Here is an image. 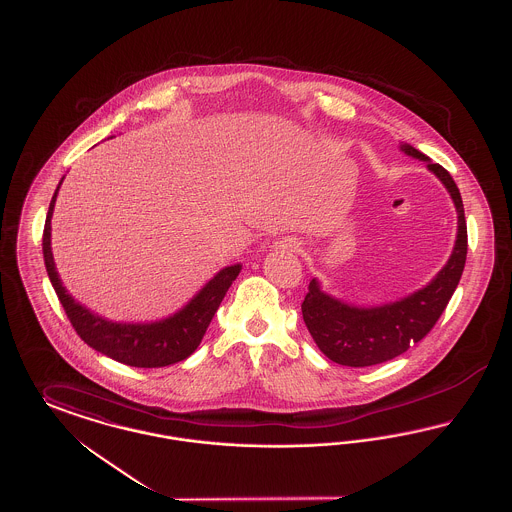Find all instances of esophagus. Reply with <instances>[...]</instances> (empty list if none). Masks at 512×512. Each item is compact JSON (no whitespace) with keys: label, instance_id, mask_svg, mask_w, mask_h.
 <instances>
[{"label":"esophagus","instance_id":"34e87169","mask_svg":"<svg viewBox=\"0 0 512 512\" xmlns=\"http://www.w3.org/2000/svg\"><path fill=\"white\" fill-rule=\"evenodd\" d=\"M299 245L301 244H299L295 238L286 236V238H280V240L274 242V249H276V251H282V253H290V251H297Z\"/></svg>","mask_w":512,"mask_h":512}]
</instances>
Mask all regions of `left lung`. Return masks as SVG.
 I'll list each match as a JSON object with an SVG mask.
<instances>
[{
  "label": "left lung",
  "instance_id": "left-lung-1",
  "mask_svg": "<svg viewBox=\"0 0 512 512\" xmlns=\"http://www.w3.org/2000/svg\"><path fill=\"white\" fill-rule=\"evenodd\" d=\"M399 151L424 161L457 211V238L447 263L420 290L380 305H359L326 292L318 278L309 284L301 305L303 320L318 349L343 366H372L386 363L422 340L438 322L451 295L457 290L466 263V220L461 192L451 174L432 163L430 157L401 142Z\"/></svg>",
  "mask_w": 512,
  "mask_h": 512
}]
</instances>
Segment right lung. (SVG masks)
<instances>
[{
	"label": "right lung",
	"instance_id": "1",
	"mask_svg": "<svg viewBox=\"0 0 512 512\" xmlns=\"http://www.w3.org/2000/svg\"><path fill=\"white\" fill-rule=\"evenodd\" d=\"M65 178V176H63ZM49 203L48 217L44 226V263L48 270L49 282L57 293L67 317L76 330V334L86 341L92 349L119 361L122 365L138 366V368H159L184 361L197 349L203 340L207 326L215 317L220 301L238 278L242 263L220 268L219 272L195 293L194 297L174 311L172 315L149 322H115L101 317L98 313L84 307L76 301L67 288L63 286L59 272L51 253V217L55 209V201L59 188Z\"/></svg>",
	"mask_w": 512,
	"mask_h": 512
}]
</instances>
